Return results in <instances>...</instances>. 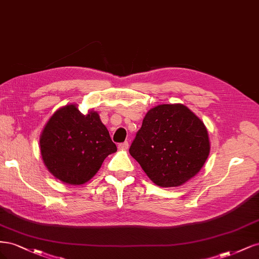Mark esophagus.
<instances>
[{
	"instance_id": "34e87169",
	"label": "esophagus",
	"mask_w": 259,
	"mask_h": 259,
	"mask_svg": "<svg viewBox=\"0 0 259 259\" xmlns=\"http://www.w3.org/2000/svg\"><path fill=\"white\" fill-rule=\"evenodd\" d=\"M117 148H119L120 150H127V149H128V143L125 142V143L119 144V146H117Z\"/></svg>"
}]
</instances>
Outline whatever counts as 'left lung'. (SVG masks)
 Segmentation results:
<instances>
[{
	"mask_svg": "<svg viewBox=\"0 0 259 259\" xmlns=\"http://www.w3.org/2000/svg\"><path fill=\"white\" fill-rule=\"evenodd\" d=\"M206 126L183 104L151 108L130 154L159 187H179L197 175L208 158Z\"/></svg>",
	"mask_w": 259,
	"mask_h": 259,
	"instance_id": "obj_1",
	"label": "left lung"
}]
</instances>
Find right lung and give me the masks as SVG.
Returning <instances> with one entry per match:
<instances>
[{
    "label": "right lung",
    "instance_id": "1",
    "mask_svg": "<svg viewBox=\"0 0 259 259\" xmlns=\"http://www.w3.org/2000/svg\"><path fill=\"white\" fill-rule=\"evenodd\" d=\"M42 160L50 173L67 185L88 183L109 154L116 151L98 112L83 114L77 105L59 108L40 136Z\"/></svg>",
    "mask_w": 259,
    "mask_h": 259
}]
</instances>
